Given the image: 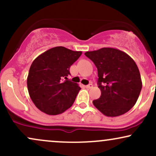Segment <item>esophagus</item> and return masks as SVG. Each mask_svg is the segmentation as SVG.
I'll return each mask as SVG.
<instances>
[{"instance_id": "1", "label": "esophagus", "mask_w": 156, "mask_h": 156, "mask_svg": "<svg viewBox=\"0 0 156 156\" xmlns=\"http://www.w3.org/2000/svg\"><path fill=\"white\" fill-rule=\"evenodd\" d=\"M92 87H93V85L92 83L88 84V85L86 86V88H87V89H91V88H92Z\"/></svg>"}]
</instances>
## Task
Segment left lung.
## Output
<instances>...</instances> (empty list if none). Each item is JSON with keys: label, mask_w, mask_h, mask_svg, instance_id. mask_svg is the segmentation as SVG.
Returning a JSON list of instances; mask_svg holds the SVG:
<instances>
[{"label": "left lung", "mask_w": 156, "mask_h": 156, "mask_svg": "<svg viewBox=\"0 0 156 156\" xmlns=\"http://www.w3.org/2000/svg\"><path fill=\"white\" fill-rule=\"evenodd\" d=\"M86 56L98 68L100 98L93 104L107 117L128 112L136 103L142 87L140 73L133 58L112 48L87 51Z\"/></svg>", "instance_id": "left-lung-1"}]
</instances>
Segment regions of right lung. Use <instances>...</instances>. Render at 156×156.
Masks as SVG:
<instances>
[{
	"label": "right lung",
	"instance_id": "obj_1",
	"mask_svg": "<svg viewBox=\"0 0 156 156\" xmlns=\"http://www.w3.org/2000/svg\"><path fill=\"white\" fill-rule=\"evenodd\" d=\"M81 54L59 46L44 52L32 62L27 86L30 98L41 112L56 115L72 106L80 88L67 77L70 66Z\"/></svg>",
	"mask_w": 156,
	"mask_h": 156
}]
</instances>
